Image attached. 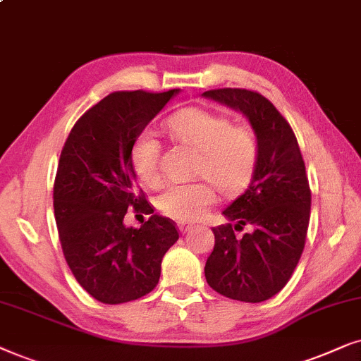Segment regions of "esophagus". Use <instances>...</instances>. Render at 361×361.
<instances>
[{
    "instance_id": "esophagus-1",
    "label": "esophagus",
    "mask_w": 361,
    "mask_h": 361,
    "mask_svg": "<svg viewBox=\"0 0 361 361\" xmlns=\"http://www.w3.org/2000/svg\"><path fill=\"white\" fill-rule=\"evenodd\" d=\"M178 229L181 231V234H186L188 231L193 229V224H183V223H181V224H178Z\"/></svg>"
}]
</instances>
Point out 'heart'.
Listing matches in <instances>:
<instances>
[{
  "label": "heart",
  "mask_w": 361,
  "mask_h": 361,
  "mask_svg": "<svg viewBox=\"0 0 361 361\" xmlns=\"http://www.w3.org/2000/svg\"><path fill=\"white\" fill-rule=\"evenodd\" d=\"M165 127L175 140L200 152L195 175L203 176L191 183L168 186L158 196V208L168 218L180 223L200 219L216 203V188L221 195L234 196L251 183L261 153L252 125L233 122L228 115L203 107H186L173 114ZM160 157L161 145L155 133H140L132 163L148 186L160 183Z\"/></svg>",
  "instance_id": "obj_1"
}]
</instances>
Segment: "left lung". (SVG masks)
<instances>
[{
	"instance_id": "1",
	"label": "left lung",
	"mask_w": 361,
	"mask_h": 361,
	"mask_svg": "<svg viewBox=\"0 0 361 361\" xmlns=\"http://www.w3.org/2000/svg\"><path fill=\"white\" fill-rule=\"evenodd\" d=\"M203 95L241 110L261 145L249 188L223 211L229 223L213 228L206 282L221 295L257 304L284 289L304 252L312 203L305 163L289 122L264 95L231 87ZM244 225L252 231L236 238Z\"/></svg>"
}]
</instances>
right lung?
I'll return each mask as SVG.
<instances>
[{
	"mask_svg": "<svg viewBox=\"0 0 361 361\" xmlns=\"http://www.w3.org/2000/svg\"><path fill=\"white\" fill-rule=\"evenodd\" d=\"M175 94H109L77 120L62 147L54 180L62 252L75 281L102 304H125L155 289L161 259L180 238L171 219L153 214L132 163L138 135ZM132 207L152 214L140 230L123 224Z\"/></svg>",
	"mask_w": 361,
	"mask_h": 361,
	"instance_id": "add662e5",
	"label": "right lung"
}]
</instances>
